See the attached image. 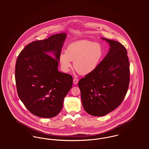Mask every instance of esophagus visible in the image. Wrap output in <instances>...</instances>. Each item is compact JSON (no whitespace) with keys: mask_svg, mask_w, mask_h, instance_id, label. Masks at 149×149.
<instances>
[{"mask_svg":"<svg viewBox=\"0 0 149 149\" xmlns=\"http://www.w3.org/2000/svg\"><path fill=\"white\" fill-rule=\"evenodd\" d=\"M73 83H74V84H78V79H74V80H73Z\"/></svg>","mask_w":149,"mask_h":149,"instance_id":"34e87169","label":"esophagus"}]
</instances>
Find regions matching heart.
Listing matches in <instances>:
<instances>
[{"label": "heart", "instance_id": "obj_1", "mask_svg": "<svg viewBox=\"0 0 149 149\" xmlns=\"http://www.w3.org/2000/svg\"><path fill=\"white\" fill-rule=\"evenodd\" d=\"M103 56V49L99 43L89 40H80L69 44L59 57L63 70H70L71 61L74 67L81 75H87L94 71L98 66Z\"/></svg>", "mask_w": 149, "mask_h": 149}]
</instances>
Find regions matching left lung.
I'll list each match as a JSON object with an SVG mask.
<instances>
[{"label": "left lung", "instance_id": "left-lung-1", "mask_svg": "<svg viewBox=\"0 0 149 149\" xmlns=\"http://www.w3.org/2000/svg\"><path fill=\"white\" fill-rule=\"evenodd\" d=\"M101 39L108 43V52L97 68L78 83L84 110L97 117L106 115L120 105L130 82V63L126 48L116 41Z\"/></svg>", "mask_w": 149, "mask_h": 149}]
</instances>
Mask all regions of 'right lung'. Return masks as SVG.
<instances>
[{
  "label": "right lung",
  "instance_id": "right-lung-1",
  "mask_svg": "<svg viewBox=\"0 0 149 149\" xmlns=\"http://www.w3.org/2000/svg\"><path fill=\"white\" fill-rule=\"evenodd\" d=\"M66 36L61 33L31 43L17 58L15 79L18 96L29 111L37 117L48 118L59 113L72 87L71 75L58 70Z\"/></svg>",
  "mask_w": 149,
  "mask_h": 149
}]
</instances>
